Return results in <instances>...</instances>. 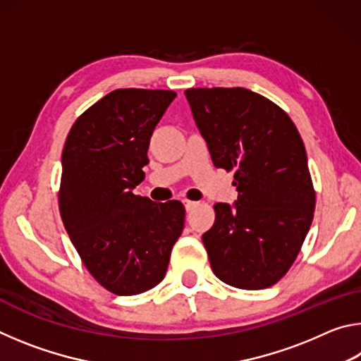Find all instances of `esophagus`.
<instances>
[{
  "label": "esophagus",
  "instance_id": "obj_1",
  "mask_svg": "<svg viewBox=\"0 0 361 361\" xmlns=\"http://www.w3.org/2000/svg\"><path fill=\"white\" fill-rule=\"evenodd\" d=\"M185 209H186V212H191L192 209H195V207H197V202H192V200H185Z\"/></svg>",
  "mask_w": 361,
  "mask_h": 361
}]
</instances>
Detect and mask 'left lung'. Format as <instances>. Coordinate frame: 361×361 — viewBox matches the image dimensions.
Returning <instances> with one entry per match:
<instances>
[{
    "mask_svg": "<svg viewBox=\"0 0 361 361\" xmlns=\"http://www.w3.org/2000/svg\"><path fill=\"white\" fill-rule=\"evenodd\" d=\"M213 166L234 170L237 200L215 204L202 235L212 271L242 290L277 283L312 224L315 191L296 126L282 108L243 87L188 89Z\"/></svg>",
    "mask_w": 361,
    "mask_h": 361,
    "instance_id": "obj_1",
    "label": "left lung"
}]
</instances>
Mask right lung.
Wrapping results in <instances>:
<instances>
[{
	"mask_svg": "<svg viewBox=\"0 0 361 361\" xmlns=\"http://www.w3.org/2000/svg\"><path fill=\"white\" fill-rule=\"evenodd\" d=\"M176 94L118 89L79 116L62 152L60 216L84 266L103 288L140 295L166 277L185 226L180 200L133 194L149 140Z\"/></svg>",
	"mask_w": 361,
	"mask_h": 361,
	"instance_id": "1",
	"label": "right lung"
}]
</instances>
